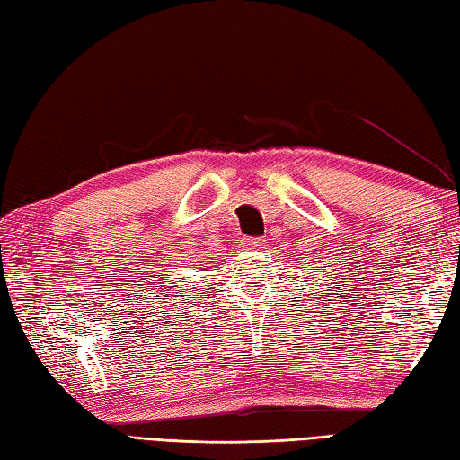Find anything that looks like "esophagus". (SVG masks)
<instances>
[{
    "label": "esophagus",
    "mask_w": 460,
    "mask_h": 460,
    "mask_svg": "<svg viewBox=\"0 0 460 460\" xmlns=\"http://www.w3.org/2000/svg\"><path fill=\"white\" fill-rule=\"evenodd\" d=\"M244 246L250 250H258L264 246V238H244Z\"/></svg>",
    "instance_id": "esophagus-1"
}]
</instances>
